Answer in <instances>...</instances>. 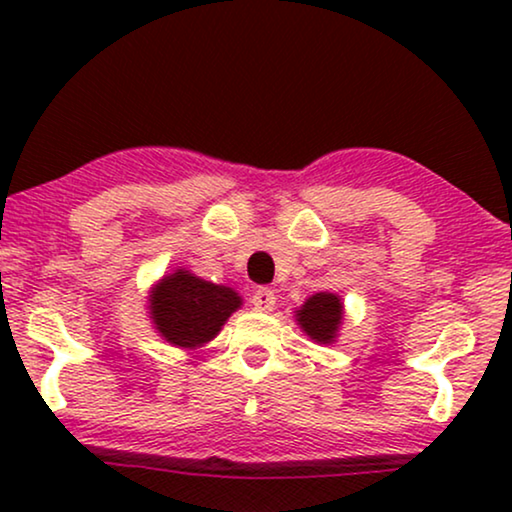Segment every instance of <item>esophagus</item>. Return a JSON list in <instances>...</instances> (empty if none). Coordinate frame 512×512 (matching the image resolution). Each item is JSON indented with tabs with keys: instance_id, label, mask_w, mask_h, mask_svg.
<instances>
[{
	"instance_id": "1",
	"label": "esophagus",
	"mask_w": 512,
	"mask_h": 512,
	"mask_svg": "<svg viewBox=\"0 0 512 512\" xmlns=\"http://www.w3.org/2000/svg\"><path fill=\"white\" fill-rule=\"evenodd\" d=\"M277 298H275V291L270 289H258L254 291V296H251V305H254L256 312H270L272 307H275Z\"/></svg>"
}]
</instances>
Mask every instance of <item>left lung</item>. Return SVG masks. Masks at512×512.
I'll list each match as a JSON object with an SVG mask.
<instances>
[{"label": "left lung", "instance_id": "1", "mask_svg": "<svg viewBox=\"0 0 512 512\" xmlns=\"http://www.w3.org/2000/svg\"><path fill=\"white\" fill-rule=\"evenodd\" d=\"M300 331L317 345H335L340 335V326L345 321V305L338 293L319 291L305 300L293 314Z\"/></svg>", "mask_w": 512, "mask_h": 512}]
</instances>
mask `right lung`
Listing matches in <instances>:
<instances>
[{"label":"right lung","mask_w":512,"mask_h":512,"mask_svg":"<svg viewBox=\"0 0 512 512\" xmlns=\"http://www.w3.org/2000/svg\"><path fill=\"white\" fill-rule=\"evenodd\" d=\"M240 307L242 296L235 289L207 282L186 268L167 272L149 291L153 328L160 338L179 349L207 345Z\"/></svg>","instance_id":"1"}]
</instances>
